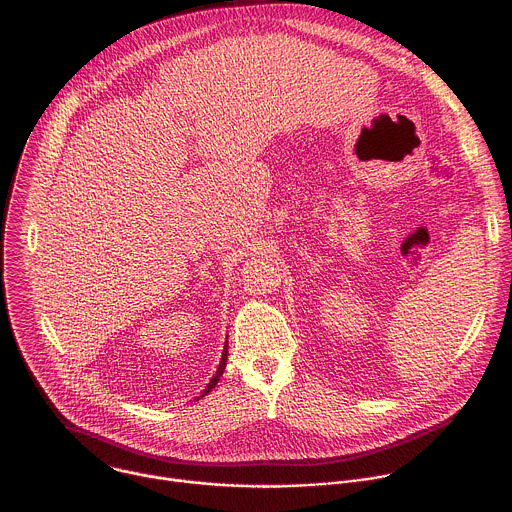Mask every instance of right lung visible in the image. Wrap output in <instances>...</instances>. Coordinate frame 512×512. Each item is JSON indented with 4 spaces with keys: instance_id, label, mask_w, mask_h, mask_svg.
I'll return each mask as SVG.
<instances>
[{
    "instance_id": "right-lung-1",
    "label": "right lung",
    "mask_w": 512,
    "mask_h": 512,
    "mask_svg": "<svg viewBox=\"0 0 512 512\" xmlns=\"http://www.w3.org/2000/svg\"><path fill=\"white\" fill-rule=\"evenodd\" d=\"M228 343V341H226ZM226 359H228V345H224V351H222V359H220L219 370H217V374L211 378V382L207 384V388H205V392L201 394V396H207L215 386H217V382L220 380V376H222V372H224V366H226Z\"/></svg>"
}]
</instances>
